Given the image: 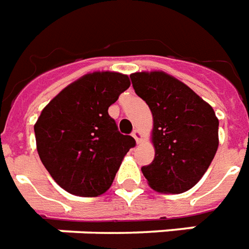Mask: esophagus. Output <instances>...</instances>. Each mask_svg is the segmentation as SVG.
<instances>
[{
	"instance_id": "esophagus-1",
	"label": "esophagus",
	"mask_w": 249,
	"mask_h": 249,
	"mask_svg": "<svg viewBox=\"0 0 249 249\" xmlns=\"http://www.w3.org/2000/svg\"><path fill=\"white\" fill-rule=\"evenodd\" d=\"M132 136L135 137V140L137 141V142H140V141H141V133L139 132V130H137V129L133 130V132H132Z\"/></svg>"
}]
</instances>
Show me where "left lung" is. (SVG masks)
I'll list each match as a JSON object with an SVG mask.
<instances>
[{
  "instance_id": "left-lung-1",
  "label": "left lung",
  "mask_w": 249,
  "mask_h": 249,
  "mask_svg": "<svg viewBox=\"0 0 249 249\" xmlns=\"http://www.w3.org/2000/svg\"><path fill=\"white\" fill-rule=\"evenodd\" d=\"M136 94L153 114L155 159L141 168L155 191L183 193L197 183L219 146V120L212 107L164 71L130 74Z\"/></svg>"
}]
</instances>
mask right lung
Wrapping results in <instances>:
<instances>
[{
    "label": "right lung",
    "instance_id": "add662e5",
    "mask_svg": "<svg viewBox=\"0 0 249 249\" xmlns=\"http://www.w3.org/2000/svg\"><path fill=\"white\" fill-rule=\"evenodd\" d=\"M129 85L125 74L94 71L62 89L41 112L35 125L37 152L66 192L82 197L107 192L126 152L136 145L108 113Z\"/></svg>",
    "mask_w": 249,
    "mask_h": 249
}]
</instances>
